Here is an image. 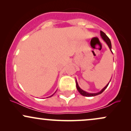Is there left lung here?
I'll list each match as a JSON object with an SVG mask.
<instances>
[{"instance_id": "left-lung-1", "label": "left lung", "mask_w": 131, "mask_h": 131, "mask_svg": "<svg viewBox=\"0 0 131 131\" xmlns=\"http://www.w3.org/2000/svg\"><path fill=\"white\" fill-rule=\"evenodd\" d=\"M100 36H101L102 39L104 40L105 42L106 43V44L108 45V46L111 52H112V43H111V41H110V39L108 38V37L107 36H106V34H105V33L102 31H100ZM112 53H113V52H112ZM110 81H111V79H110ZM110 81L106 85V86L104 87V88L102 89L100 92H97V93H89V92H85L84 91H83L82 89H81L79 88V85H78L77 80L76 79V88H77V89H78V92H79L80 93V94L82 95L85 96V97H94V96L102 94V93L104 91L105 89H106V88H107L108 85V84H109L110 82Z\"/></svg>"}]
</instances>
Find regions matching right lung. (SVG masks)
Instances as JSON below:
<instances>
[{"label": "right lung", "mask_w": 131, "mask_h": 131, "mask_svg": "<svg viewBox=\"0 0 131 131\" xmlns=\"http://www.w3.org/2000/svg\"><path fill=\"white\" fill-rule=\"evenodd\" d=\"M55 93H54V94H55ZM54 94H53V95H54ZM53 95H51V96H50V97H52V96H53Z\"/></svg>", "instance_id": "1"}]
</instances>
